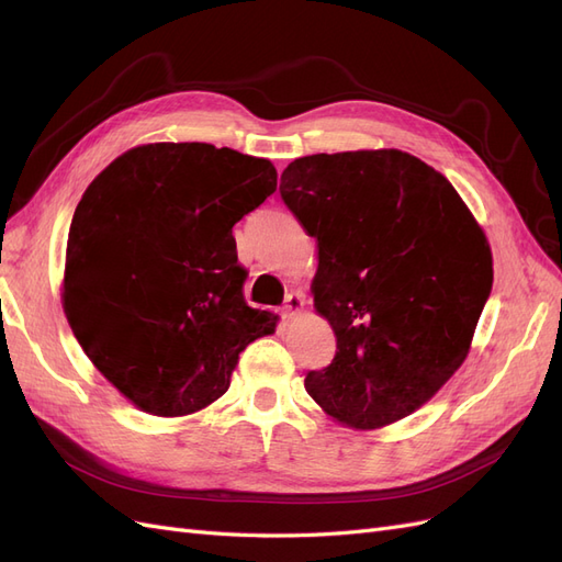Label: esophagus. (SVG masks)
I'll return each instance as SVG.
<instances>
[{"label":"esophagus","instance_id":"34e87169","mask_svg":"<svg viewBox=\"0 0 562 562\" xmlns=\"http://www.w3.org/2000/svg\"><path fill=\"white\" fill-rule=\"evenodd\" d=\"M304 310V297L300 293H291L285 297V304H283V318H295L297 314H302Z\"/></svg>","mask_w":562,"mask_h":562}]
</instances>
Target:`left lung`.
Masks as SVG:
<instances>
[{
    "label": "left lung",
    "mask_w": 562,
    "mask_h": 562,
    "mask_svg": "<svg viewBox=\"0 0 562 562\" xmlns=\"http://www.w3.org/2000/svg\"><path fill=\"white\" fill-rule=\"evenodd\" d=\"M281 199L316 239L314 310L337 339L307 394L342 427H389L464 363L492 291V250L450 180L401 149L288 164Z\"/></svg>",
    "instance_id": "left-lung-1"
}]
</instances>
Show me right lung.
I'll return each instance as SVG.
<instances>
[{"mask_svg": "<svg viewBox=\"0 0 562 562\" xmlns=\"http://www.w3.org/2000/svg\"><path fill=\"white\" fill-rule=\"evenodd\" d=\"M277 192L269 159L206 143L126 149L83 192L60 300L91 363L143 413L194 415L277 330L241 285L232 227Z\"/></svg>", "mask_w": 562, "mask_h": 562, "instance_id": "add662e5", "label": "right lung"}]
</instances>
